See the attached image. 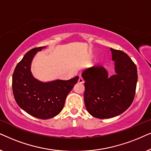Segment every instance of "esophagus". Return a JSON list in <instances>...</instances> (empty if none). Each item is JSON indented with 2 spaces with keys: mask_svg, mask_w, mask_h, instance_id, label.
<instances>
[{
  "mask_svg": "<svg viewBox=\"0 0 151 151\" xmlns=\"http://www.w3.org/2000/svg\"><path fill=\"white\" fill-rule=\"evenodd\" d=\"M79 81V83H83V82H84V80H83V79L81 77H79V81Z\"/></svg>",
  "mask_w": 151,
  "mask_h": 151,
  "instance_id": "esophagus-1",
  "label": "esophagus"
}]
</instances>
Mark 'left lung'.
<instances>
[{"mask_svg":"<svg viewBox=\"0 0 151 151\" xmlns=\"http://www.w3.org/2000/svg\"><path fill=\"white\" fill-rule=\"evenodd\" d=\"M115 74L102 66L84 70V102L88 112L99 119L119 115L132 103L137 82L136 65L125 52L110 48Z\"/></svg>","mask_w":151,"mask_h":151,"instance_id":"left-lung-1","label":"left lung"}]
</instances>
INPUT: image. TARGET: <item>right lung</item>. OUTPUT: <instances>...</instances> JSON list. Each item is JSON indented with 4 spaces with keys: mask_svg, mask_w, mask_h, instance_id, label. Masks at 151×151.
Returning a JSON list of instances; mask_svg holds the SVG:
<instances>
[{
    "mask_svg": "<svg viewBox=\"0 0 151 151\" xmlns=\"http://www.w3.org/2000/svg\"><path fill=\"white\" fill-rule=\"evenodd\" d=\"M46 47L30 50L16 67L12 77V90L19 106L30 115L47 119L63 110L66 96L79 80V77L68 81L54 80L43 82L32 75V60L38 52Z\"/></svg>",
    "mask_w": 151,
    "mask_h": 151,
    "instance_id": "right-lung-1",
    "label": "right lung"
}]
</instances>
